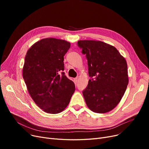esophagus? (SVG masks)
Wrapping results in <instances>:
<instances>
[{"mask_svg":"<svg viewBox=\"0 0 149 149\" xmlns=\"http://www.w3.org/2000/svg\"><path fill=\"white\" fill-rule=\"evenodd\" d=\"M74 83L75 84H77L78 81H79V79H78V78H75V79H74Z\"/></svg>","mask_w":149,"mask_h":149,"instance_id":"esophagus-1","label":"esophagus"}]
</instances>
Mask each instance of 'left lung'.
<instances>
[{"instance_id": "8db88e82", "label": "left lung", "mask_w": 149, "mask_h": 149, "mask_svg": "<svg viewBox=\"0 0 149 149\" xmlns=\"http://www.w3.org/2000/svg\"><path fill=\"white\" fill-rule=\"evenodd\" d=\"M77 45L88 60L91 77L83 91L86 103L96 113L112 111L121 101L128 84L126 60L115 47L103 42L79 40Z\"/></svg>"}]
</instances>
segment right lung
I'll return each instance as SVG.
<instances>
[{"label":"right lung","instance_id":"obj_1","mask_svg":"<svg viewBox=\"0 0 149 149\" xmlns=\"http://www.w3.org/2000/svg\"><path fill=\"white\" fill-rule=\"evenodd\" d=\"M70 44L54 38H43L28 51L23 77L29 94L43 111L56 114L69 104L75 84L65 75L64 56Z\"/></svg>","mask_w":149,"mask_h":149}]
</instances>
